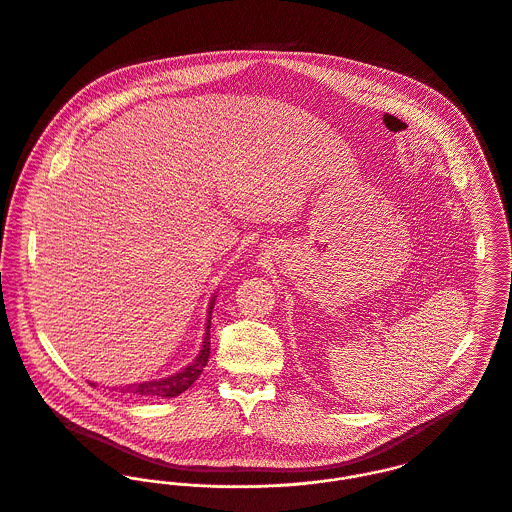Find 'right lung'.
I'll use <instances>...</instances> for the list:
<instances>
[{"label":"right lung","instance_id":"obj_1","mask_svg":"<svg viewBox=\"0 0 512 512\" xmlns=\"http://www.w3.org/2000/svg\"><path fill=\"white\" fill-rule=\"evenodd\" d=\"M213 305H215V295L211 297V303H209V308H207L209 314H207V324H205L202 350H200V354L196 356V360L190 366H186L178 374L162 378V380L128 384V386L120 388V392L136 396V398H176L182 392H186L200 378V374L204 372L205 364H207V358H209V326H211V310H213ZM91 386H95V384H91Z\"/></svg>","mask_w":512,"mask_h":512}]
</instances>
